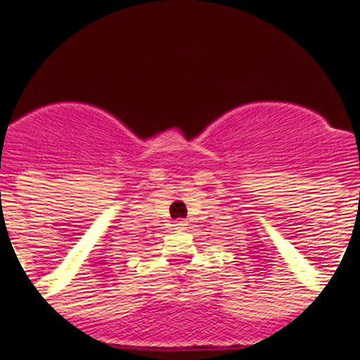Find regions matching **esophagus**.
Here are the masks:
<instances>
[{
	"label": "esophagus",
	"mask_w": 360,
	"mask_h": 360,
	"mask_svg": "<svg viewBox=\"0 0 360 360\" xmlns=\"http://www.w3.org/2000/svg\"><path fill=\"white\" fill-rule=\"evenodd\" d=\"M174 226H176V230H184V228H186V221L177 219L176 223H174Z\"/></svg>",
	"instance_id": "34e87169"
}]
</instances>
